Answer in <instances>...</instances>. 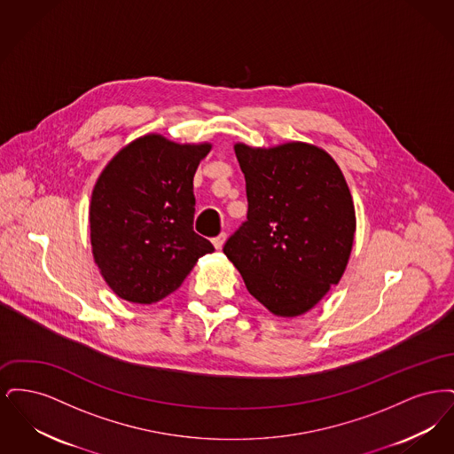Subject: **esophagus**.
Wrapping results in <instances>:
<instances>
[{"mask_svg":"<svg viewBox=\"0 0 454 454\" xmlns=\"http://www.w3.org/2000/svg\"><path fill=\"white\" fill-rule=\"evenodd\" d=\"M224 241H226V233H221V235H217L216 238H213V245H215V248H216V250H221V248H223Z\"/></svg>","mask_w":454,"mask_h":454,"instance_id":"1","label":"esophagus"}]
</instances>
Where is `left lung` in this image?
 <instances>
[{
	"mask_svg": "<svg viewBox=\"0 0 454 454\" xmlns=\"http://www.w3.org/2000/svg\"><path fill=\"white\" fill-rule=\"evenodd\" d=\"M248 213L223 252L248 293L278 317L311 309L346 270L356 233L352 195L328 153L306 143L235 145Z\"/></svg>",
	"mask_w": 454,
	"mask_h": 454,
	"instance_id": "1",
	"label": "left lung"
}]
</instances>
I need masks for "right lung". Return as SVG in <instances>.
<instances>
[{"mask_svg": "<svg viewBox=\"0 0 454 454\" xmlns=\"http://www.w3.org/2000/svg\"><path fill=\"white\" fill-rule=\"evenodd\" d=\"M209 143L176 145L148 134L117 153L98 176L90 202L95 263L122 300L167 298L215 252L194 231V175Z\"/></svg>", "mask_w": 454, "mask_h": 454, "instance_id": "add662e5", "label": "right lung"}]
</instances>
